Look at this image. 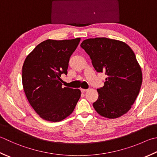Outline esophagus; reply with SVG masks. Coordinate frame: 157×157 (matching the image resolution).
<instances>
[{
	"label": "esophagus",
	"mask_w": 157,
	"mask_h": 157,
	"mask_svg": "<svg viewBox=\"0 0 157 157\" xmlns=\"http://www.w3.org/2000/svg\"><path fill=\"white\" fill-rule=\"evenodd\" d=\"M80 90H81V91L82 92V93H84V92H86L88 90L87 89H82V88H81Z\"/></svg>",
	"instance_id": "34e87169"
}]
</instances>
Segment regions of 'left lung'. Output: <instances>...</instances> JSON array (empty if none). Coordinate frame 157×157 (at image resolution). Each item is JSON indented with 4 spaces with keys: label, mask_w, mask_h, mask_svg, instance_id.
<instances>
[{
    "label": "left lung",
    "mask_w": 157,
    "mask_h": 157,
    "mask_svg": "<svg viewBox=\"0 0 157 157\" xmlns=\"http://www.w3.org/2000/svg\"><path fill=\"white\" fill-rule=\"evenodd\" d=\"M81 47L89 55L98 73L107 75L97 89L99 98L93 107L99 115L114 119L125 114L139 94L142 73L136 55L124 42L105 37L88 39Z\"/></svg>",
    "instance_id": "obj_1"
}]
</instances>
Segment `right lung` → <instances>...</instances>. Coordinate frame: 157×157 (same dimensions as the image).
I'll list each match as a JSON object with an SVG mask.
<instances>
[{"label":"right lung","instance_id":"obj_1","mask_svg":"<svg viewBox=\"0 0 157 157\" xmlns=\"http://www.w3.org/2000/svg\"><path fill=\"white\" fill-rule=\"evenodd\" d=\"M80 40H45L24 60V93L33 109L45 121L59 122L68 117L81 97L80 90L63 87L60 82L61 74H67L69 58Z\"/></svg>","mask_w":157,"mask_h":157}]
</instances>
